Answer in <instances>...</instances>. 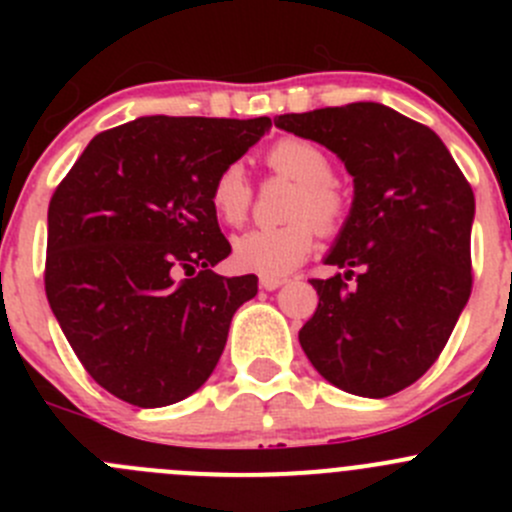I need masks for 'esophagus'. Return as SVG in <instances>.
Listing matches in <instances>:
<instances>
[{
	"instance_id": "obj_1",
	"label": "esophagus",
	"mask_w": 512,
	"mask_h": 512,
	"mask_svg": "<svg viewBox=\"0 0 512 512\" xmlns=\"http://www.w3.org/2000/svg\"><path fill=\"white\" fill-rule=\"evenodd\" d=\"M282 285H285V280H282V277H265V275L260 277V287L267 289V292H272V289H277Z\"/></svg>"
}]
</instances>
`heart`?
Returning <instances> with one entry per match:
<instances>
[{"instance_id":"obj_1","label":"heart","mask_w":512,"mask_h":512,"mask_svg":"<svg viewBox=\"0 0 512 512\" xmlns=\"http://www.w3.org/2000/svg\"><path fill=\"white\" fill-rule=\"evenodd\" d=\"M267 165L275 173L297 180L285 215L289 223L255 227L232 240V262L240 270L280 277L302 265L314 247L317 224L334 232L347 215V198L332 178V158L307 138H280L267 151ZM252 203V185L240 163H230L210 185L213 213L227 225H240Z\"/></svg>"}]
</instances>
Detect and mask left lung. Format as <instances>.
Instances as JSON below:
<instances>
[{
    "instance_id": "obj_1",
    "label": "left lung",
    "mask_w": 512,
    "mask_h": 512,
    "mask_svg": "<svg viewBox=\"0 0 512 512\" xmlns=\"http://www.w3.org/2000/svg\"><path fill=\"white\" fill-rule=\"evenodd\" d=\"M275 126L329 148L354 178L324 255L342 272L312 280L319 304L299 344L337 389L396 394L431 369L471 297V185L431 128L384 103L285 113Z\"/></svg>"
}]
</instances>
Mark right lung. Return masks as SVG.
<instances>
[{
    "instance_id": "add662e5",
    "label": "right lung",
    "mask_w": 512,
    "mask_h": 512,
    "mask_svg": "<svg viewBox=\"0 0 512 512\" xmlns=\"http://www.w3.org/2000/svg\"><path fill=\"white\" fill-rule=\"evenodd\" d=\"M267 116H143L94 136L49 203L46 299L91 379L160 409L213 374L257 277L230 255L210 185L270 131Z\"/></svg>"
}]
</instances>
